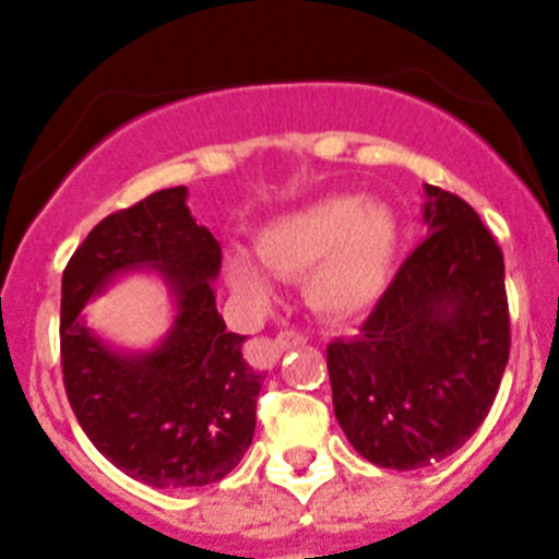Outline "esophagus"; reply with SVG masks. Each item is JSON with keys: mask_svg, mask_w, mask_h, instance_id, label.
<instances>
[{"mask_svg": "<svg viewBox=\"0 0 559 559\" xmlns=\"http://www.w3.org/2000/svg\"><path fill=\"white\" fill-rule=\"evenodd\" d=\"M302 343H306V335H302V332H297V330H281L278 335H275L273 341H270L267 352H270V357H281V354H284V352H289V348L302 346Z\"/></svg>", "mask_w": 559, "mask_h": 559, "instance_id": "esophagus-1", "label": "esophagus"}]
</instances>
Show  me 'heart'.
<instances>
[{"instance_id":"1","label":"heart","mask_w":559,"mask_h":559,"mask_svg":"<svg viewBox=\"0 0 559 559\" xmlns=\"http://www.w3.org/2000/svg\"><path fill=\"white\" fill-rule=\"evenodd\" d=\"M397 253V222L379 202L359 197H324L264 224L257 257L281 278H306L313 311L348 319L368 311L384 295ZM229 284L251 302L267 300L270 289L253 262L235 257Z\"/></svg>"}]
</instances>
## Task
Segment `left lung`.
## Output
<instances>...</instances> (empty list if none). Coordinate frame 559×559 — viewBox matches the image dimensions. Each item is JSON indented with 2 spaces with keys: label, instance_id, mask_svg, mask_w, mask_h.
I'll list each match as a JSON object with an SVG mask.
<instances>
[{
  "label": "left lung",
  "instance_id": "left-lung-1",
  "mask_svg": "<svg viewBox=\"0 0 559 559\" xmlns=\"http://www.w3.org/2000/svg\"><path fill=\"white\" fill-rule=\"evenodd\" d=\"M430 235L359 335L326 346L332 405L368 462L414 471L487 419L511 348L503 251L462 197L425 186Z\"/></svg>",
  "mask_w": 559,
  "mask_h": 559
}]
</instances>
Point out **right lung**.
I'll return each mask as SVG.
<instances>
[{"mask_svg": "<svg viewBox=\"0 0 559 559\" xmlns=\"http://www.w3.org/2000/svg\"><path fill=\"white\" fill-rule=\"evenodd\" d=\"M154 266L176 297L168 337L145 355L105 347L82 306L112 274ZM222 246L186 207V186L110 213L78 246L61 278V373L88 441L148 487L222 481L251 447L264 376L227 332L213 278Z\"/></svg>", "mask_w": 559, "mask_h": 559, "instance_id": "right-lung-1", "label": "right lung"}]
</instances>
